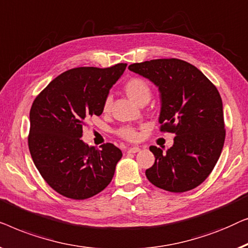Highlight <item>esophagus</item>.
Returning <instances> with one entry per match:
<instances>
[{
    "mask_svg": "<svg viewBox=\"0 0 248 248\" xmlns=\"http://www.w3.org/2000/svg\"><path fill=\"white\" fill-rule=\"evenodd\" d=\"M139 151H140V148H139L138 146H134V147H129L127 149L128 153H132V154H135V153H138Z\"/></svg>",
    "mask_w": 248,
    "mask_h": 248,
    "instance_id": "esophagus-1",
    "label": "esophagus"
}]
</instances>
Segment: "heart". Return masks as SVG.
I'll return each mask as SVG.
<instances>
[{
  "label": "heart",
  "mask_w": 248,
  "mask_h": 248,
  "mask_svg": "<svg viewBox=\"0 0 248 248\" xmlns=\"http://www.w3.org/2000/svg\"><path fill=\"white\" fill-rule=\"evenodd\" d=\"M124 91L130 99L140 106H144L151 100L153 91L151 85L148 84L147 81L140 78H129L127 82L124 84ZM111 107H112V97L108 95L103 101V112H110ZM116 134L119 136L120 138L124 139L128 141H137L140 134L135 127H130V125H123L119 129H117Z\"/></svg>",
  "instance_id": "1"
}]
</instances>
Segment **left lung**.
Masks as SVG:
<instances>
[{
    "label": "left lung",
    "instance_id": "1",
    "mask_svg": "<svg viewBox=\"0 0 248 248\" xmlns=\"http://www.w3.org/2000/svg\"><path fill=\"white\" fill-rule=\"evenodd\" d=\"M128 68L158 86L159 130L175 134L166 154L156 146L149 147L155 155V163L146 170L149 182L175 193L199 186L210 175L225 142L217 88L195 66L177 58L135 62Z\"/></svg>",
    "mask_w": 248,
    "mask_h": 248
}]
</instances>
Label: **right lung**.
I'll return each mask as SVG.
<instances>
[{
	"instance_id": "add662e5",
	"label": "right lung",
	"mask_w": 248,
	"mask_h": 248,
	"mask_svg": "<svg viewBox=\"0 0 248 248\" xmlns=\"http://www.w3.org/2000/svg\"><path fill=\"white\" fill-rule=\"evenodd\" d=\"M127 64L108 68L76 67L53 79L30 109L28 146L40 175L56 192L84 200L106 189L123 153L111 142L101 148L81 140L91 116H101L103 101Z\"/></svg>"
}]
</instances>
